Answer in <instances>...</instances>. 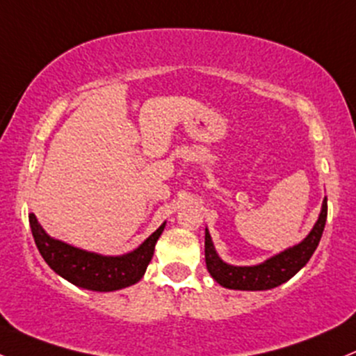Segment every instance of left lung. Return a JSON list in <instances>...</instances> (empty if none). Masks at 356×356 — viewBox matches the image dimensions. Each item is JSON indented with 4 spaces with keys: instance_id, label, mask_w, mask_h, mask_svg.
Masks as SVG:
<instances>
[{
    "instance_id": "1",
    "label": "left lung",
    "mask_w": 356,
    "mask_h": 356,
    "mask_svg": "<svg viewBox=\"0 0 356 356\" xmlns=\"http://www.w3.org/2000/svg\"><path fill=\"white\" fill-rule=\"evenodd\" d=\"M326 216L327 199L324 197L321 214H319L318 221H316L314 228L311 229L309 235L304 238L299 245H296V247L272 257V259L264 261V264L253 265V267H233V265L225 264L218 257L208 229H206V267H208L211 277L226 289H238V291H267V289L280 286V284L287 282L291 277H294L309 261L323 236Z\"/></svg>"
}]
</instances>
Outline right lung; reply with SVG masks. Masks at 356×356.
Wrapping results in <instances>:
<instances>
[{
  "label": "right lung",
  "mask_w": 356,
  "mask_h": 356,
  "mask_svg": "<svg viewBox=\"0 0 356 356\" xmlns=\"http://www.w3.org/2000/svg\"><path fill=\"white\" fill-rule=\"evenodd\" d=\"M29 220L35 245L49 267L74 286L99 292L118 291L138 282L154 257L155 243L165 228L163 222L157 232L152 233L131 253L121 257H103L50 238L38 225L33 213Z\"/></svg>",
  "instance_id": "add662e5"
}]
</instances>
